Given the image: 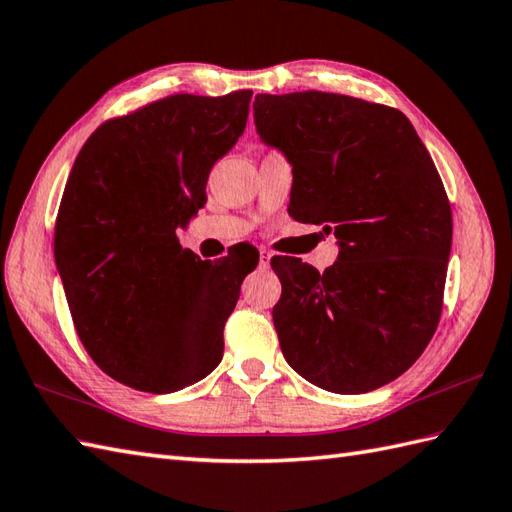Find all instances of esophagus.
Returning <instances> with one entry per match:
<instances>
[{"label":"esophagus","instance_id":"obj_1","mask_svg":"<svg viewBox=\"0 0 512 512\" xmlns=\"http://www.w3.org/2000/svg\"><path fill=\"white\" fill-rule=\"evenodd\" d=\"M270 259H272V253L266 251V248H261V251H259V266L266 268L270 264Z\"/></svg>","mask_w":512,"mask_h":512}]
</instances>
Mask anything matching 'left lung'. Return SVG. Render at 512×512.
<instances>
[{
    "mask_svg": "<svg viewBox=\"0 0 512 512\" xmlns=\"http://www.w3.org/2000/svg\"><path fill=\"white\" fill-rule=\"evenodd\" d=\"M253 111L292 165L290 216L340 246L323 275L270 261L285 362L338 395L384 386L419 360L443 310L451 209L430 152L401 111L351 95L259 93Z\"/></svg>",
    "mask_w": 512,
    "mask_h": 512,
    "instance_id": "1",
    "label": "left lung"
}]
</instances>
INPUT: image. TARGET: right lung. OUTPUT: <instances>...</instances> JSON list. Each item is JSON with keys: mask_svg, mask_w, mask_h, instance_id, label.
<instances>
[{"mask_svg": "<svg viewBox=\"0 0 512 512\" xmlns=\"http://www.w3.org/2000/svg\"><path fill=\"white\" fill-rule=\"evenodd\" d=\"M253 91L178 93L104 122L71 168L54 257L71 318L106 375L168 395L222 360L224 323L257 257L202 261L178 244L213 163L240 139Z\"/></svg>", "mask_w": 512, "mask_h": 512, "instance_id": "add662e5", "label": "right lung"}]
</instances>
